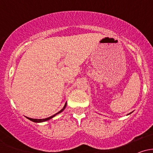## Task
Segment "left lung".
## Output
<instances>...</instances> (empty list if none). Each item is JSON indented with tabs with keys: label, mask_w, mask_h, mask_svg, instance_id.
Listing matches in <instances>:
<instances>
[{
	"label": "left lung",
	"mask_w": 153,
	"mask_h": 153,
	"mask_svg": "<svg viewBox=\"0 0 153 153\" xmlns=\"http://www.w3.org/2000/svg\"><path fill=\"white\" fill-rule=\"evenodd\" d=\"M130 114H131V113H130Z\"/></svg>",
	"instance_id": "8db88e82"
}]
</instances>
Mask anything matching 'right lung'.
Returning <instances> with one entry per match:
<instances>
[{
	"label": "right lung",
	"mask_w": 153,
	"mask_h": 153,
	"mask_svg": "<svg viewBox=\"0 0 153 153\" xmlns=\"http://www.w3.org/2000/svg\"><path fill=\"white\" fill-rule=\"evenodd\" d=\"M66 105H67V103H65V106H64V107H63V108H62V109H61L60 111H59V112H57V114H54L53 116H52V117H47V118H46V119H31V118H29V117H27V119H29V120H30V121H32V122H36V123H39V122H46V121H48V120H50V119H52V118H53L54 117H55V116L57 115V114H58L61 113V112H62V111L64 110L65 108V107H66Z\"/></svg>",
	"instance_id": "1"
}]
</instances>
